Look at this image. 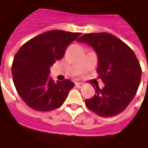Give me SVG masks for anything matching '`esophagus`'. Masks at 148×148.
Here are the masks:
<instances>
[{
    "instance_id": "esophagus-1",
    "label": "esophagus",
    "mask_w": 148,
    "mask_h": 148,
    "mask_svg": "<svg viewBox=\"0 0 148 148\" xmlns=\"http://www.w3.org/2000/svg\"><path fill=\"white\" fill-rule=\"evenodd\" d=\"M84 85V84H82V83H75V86L77 87H81L82 86Z\"/></svg>"
}]
</instances>
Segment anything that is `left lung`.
I'll return each instance as SVG.
<instances>
[{"label": "left lung", "instance_id": "obj_1", "mask_svg": "<svg viewBox=\"0 0 148 148\" xmlns=\"http://www.w3.org/2000/svg\"><path fill=\"white\" fill-rule=\"evenodd\" d=\"M77 41L96 52L97 73L105 84L102 89L95 88L96 94L85 104L100 117L116 116L132 102L140 83L142 69L136 56L123 41L106 32L85 34Z\"/></svg>", "mask_w": 148, "mask_h": 148}]
</instances>
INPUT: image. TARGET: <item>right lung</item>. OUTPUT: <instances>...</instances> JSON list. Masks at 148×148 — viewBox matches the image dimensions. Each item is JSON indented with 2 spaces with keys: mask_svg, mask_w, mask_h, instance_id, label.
<instances>
[{
  "mask_svg": "<svg viewBox=\"0 0 148 148\" xmlns=\"http://www.w3.org/2000/svg\"><path fill=\"white\" fill-rule=\"evenodd\" d=\"M81 34L53 30L35 36L23 44L15 55L12 73L17 92L29 107L51 111L60 107L74 83L69 79L54 81L49 68L61 60L70 43Z\"/></svg>",
  "mask_w": 148,
  "mask_h": 148,
  "instance_id": "obj_1",
  "label": "right lung"
}]
</instances>
